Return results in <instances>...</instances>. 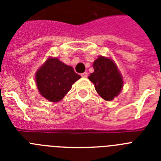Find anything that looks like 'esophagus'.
<instances>
[{
    "mask_svg": "<svg viewBox=\"0 0 161 161\" xmlns=\"http://www.w3.org/2000/svg\"><path fill=\"white\" fill-rule=\"evenodd\" d=\"M81 76L84 78H86L88 76V72H83V73H81Z\"/></svg>",
    "mask_w": 161,
    "mask_h": 161,
    "instance_id": "34e87169",
    "label": "esophagus"
}]
</instances>
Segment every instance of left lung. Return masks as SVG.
Listing matches in <instances>:
<instances>
[{"instance_id": "8db88e82", "label": "left lung", "mask_w": 161, "mask_h": 161, "mask_svg": "<svg viewBox=\"0 0 161 161\" xmlns=\"http://www.w3.org/2000/svg\"><path fill=\"white\" fill-rule=\"evenodd\" d=\"M94 72L89 79L94 84L95 89L103 99L113 100L122 90L123 78L117 67L110 59L100 56L93 63Z\"/></svg>"}]
</instances>
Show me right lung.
<instances>
[{"label":"right lung","instance_id":"add662e5","mask_svg":"<svg viewBox=\"0 0 161 161\" xmlns=\"http://www.w3.org/2000/svg\"><path fill=\"white\" fill-rule=\"evenodd\" d=\"M35 77L41 95L48 101L56 102L63 99L80 76L57 58H49L38 69Z\"/></svg>","mask_w":161,"mask_h":161}]
</instances>
